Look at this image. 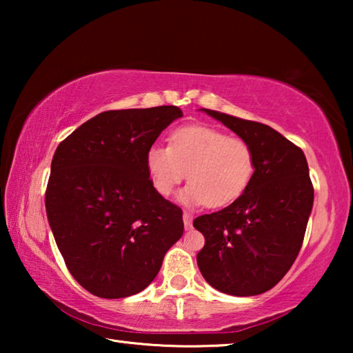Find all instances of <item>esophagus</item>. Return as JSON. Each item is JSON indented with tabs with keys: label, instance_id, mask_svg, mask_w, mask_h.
<instances>
[{
	"label": "esophagus",
	"instance_id": "34e87169",
	"mask_svg": "<svg viewBox=\"0 0 353 353\" xmlns=\"http://www.w3.org/2000/svg\"><path fill=\"white\" fill-rule=\"evenodd\" d=\"M191 221H193V216L188 212H183V225L185 229H191Z\"/></svg>",
	"mask_w": 353,
	"mask_h": 353
}]
</instances>
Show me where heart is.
I'll return each mask as SVG.
<instances>
[{
    "label": "heart",
    "instance_id": "heart-1",
    "mask_svg": "<svg viewBox=\"0 0 353 353\" xmlns=\"http://www.w3.org/2000/svg\"><path fill=\"white\" fill-rule=\"evenodd\" d=\"M146 168L152 187L168 198L183 181L181 193L188 205L225 207L240 199L252 182L255 157L241 139H232L210 126H183L170 137V145H152L146 152Z\"/></svg>",
    "mask_w": 353,
    "mask_h": 353
}]
</instances>
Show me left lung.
Listing matches in <instances>:
<instances>
[{
    "instance_id": "8db88e82",
    "label": "left lung",
    "mask_w": 353,
    "mask_h": 353,
    "mask_svg": "<svg viewBox=\"0 0 353 353\" xmlns=\"http://www.w3.org/2000/svg\"><path fill=\"white\" fill-rule=\"evenodd\" d=\"M201 110L249 143L255 171L240 199L193 221L205 238L196 256L199 271L225 294H261L283 279L302 248L314 199L307 159L266 124Z\"/></svg>"
}]
</instances>
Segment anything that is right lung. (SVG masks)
<instances>
[{
  "mask_svg": "<svg viewBox=\"0 0 353 353\" xmlns=\"http://www.w3.org/2000/svg\"><path fill=\"white\" fill-rule=\"evenodd\" d=\"M176 105L107 110L57 146L45 207L71 276L88 292L121 299L146 288L183 234L182 210L152 187L146 152Z\"/></svg>",
  "mask_w": 353,
  "mask_h": 353,
  "instance_id": "add662e5",
  "label": "right lung"
}]
</instances>
